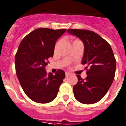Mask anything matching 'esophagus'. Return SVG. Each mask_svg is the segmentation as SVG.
Masks as SVG:
<instances>
[{
	"label": "esophagus",
	"mask_w": 126,
	"mask_h": 126,
	"mask_svg": "<svg viewBox=\"0 0 126 126\" xmlns=\"http://www.w3.org/2000/svg\"><path fill=\"white\" fill-rule=\"evenodd\" d=\"M71 75V73H69V72H65V76L66 77H68V76H69Z\"/></svg>",
	"instance_id": "1"
}]
</instances>
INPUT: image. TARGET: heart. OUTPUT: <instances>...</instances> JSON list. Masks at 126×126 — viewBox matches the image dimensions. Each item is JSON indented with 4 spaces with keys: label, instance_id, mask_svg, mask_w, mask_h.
<instances>
[{
    "label": "heart",
    "instance_id": "b5f03b06",
    "mask_svg": "<svg viewBox=\"0 0 126 126\" xmlns=\"http://www.w3.org/2000/svg\"><path fill=\"white\" fill-rule=\"evenodd\" d=\"M71 42H72V44H74L76 43V42H79V41H80V40H78V39H74V38H72V39H71ZM58 44H59V42H57V43H56V44H55V49H56V48H57V46H58Z\"/></svg>",
    "mask_w": 126,
    "mask_h": 126
}]
</instances>
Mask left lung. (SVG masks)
I'll return each instance as SVG.
<instances>
[{"instance_id": "left-lung-1", "label": "left lung", "mask_w": 126, "mask_h": 126, "mask_svg": "<svg viewBox=\"0 0 126 126\" xmlns=\"http://www.w3.org/2000/svg\"><path fill=\"white\" fill-rule=\"evenodd\" d=\"M84 44L81 64L86 65L87 77L77 75L78 82L73 87L74 97L84 104L97 102L110 88L115 76L116 60L110 44L93 31L68 29Z\"/></svg>"}]
</instances>
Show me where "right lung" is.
Here are the masks:
<instances>
[{
    "mask_svg": "<svg viewBox=\"0 0 126 126\" xmlns=\"http://www.w3.org/2000/svg\"><path fill=\"white\" fill-rule=\"evenodd\" d=\"M66 29L39 28L27 35L16 54V72L25 94L38 103H48L57 95L65 74L58 69L55 75L46 71L48 59L53 57L56 40Z\"/></svg>",
    "mask_w": 126,
    "mask_h": 126,
    "instance_id": "1",
    "label": "right lung"
}]
</instances>
